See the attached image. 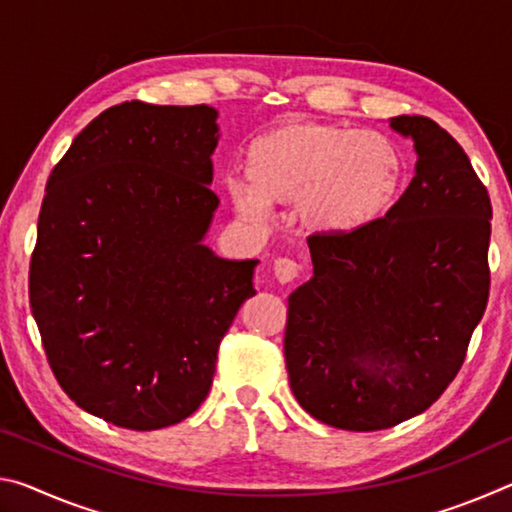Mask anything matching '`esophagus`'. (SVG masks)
Listing matches in <instances>:
<instances>
[{
    "instance_id": "obj_1",
    "label": "esophagus",
    "mask_w": 512,
    "mask_h": 512,
    "mask_svg": "<svg viewBox=\"0 0 512 512\" xmlns=\"http://www.w3.org/2000/svg\"><path fill=\"white\" fill-rule=\"evenodd\" d=\"M273 271H275L277 282L289 284L300 277V264L293 262V259H289V257H280V259H275Z\"/></svg>"
}]
</instances>
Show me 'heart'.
Returning a JSON list of instances; mask_svg holds the SVG:
<instances>
[{
  "instance_id": "1",
  "label": "heart",
  "mask_w": 512,
  "mask_h": 512,
  "mask_svg": "<svg viewBox=\"0 0 512 512\" xmlns=\"http://www.w3.org/2000/svg\"><path fill=\"white\" fill-rule=\"evenodd\" d=\"M404 171V153L391 135L287 119L248 144L250 183L230 178L228 196L248 221L271 219V203H296L309 230L345 235L393 205Z\"/></svg>"
}]
</instances>
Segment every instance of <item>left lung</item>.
<instances>
[{
  "mask_svg": "<svg viewBox=\"0 0 512 512\" xmlns=\"http://www.w3.org/2000/svg\"><path fill=\"white\" fill-rule=\"evenodd\" d=\"M413 137L415 176L386 216L309 235L314 277L291 293L284 361L298 404L336 429L413 418L461 370L490 296L488 189L445 128L391 119Z\"/></svg>",
  "mask_w": 512,
  "mask_h": 512,
  "instance_id": "1",
  "label": "left lung"
}]
</instances>
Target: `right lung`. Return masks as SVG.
<instances>
[{"label": "right lung", "instance_id": "obj_1", "mask_svg": "<svg viewBox=\"0 0 512 512\" xmlns=\"http://www.w3.org/2000/svg\"><path fill=\"white\" fill-rule=\"evenodd\" d=\"M216 110L124 101L51 171L29 264L49 368L83 411L171 427L210 393L219 343L255 296L257 259L201 244L219 205Z\"/></svg>", "mask_w": 512, "mask_h": 512}]
</instances>
